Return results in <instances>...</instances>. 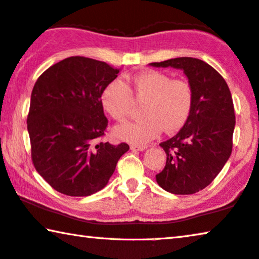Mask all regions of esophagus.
Wrapping results in <instances>:
<instances>
[{"mask_svg": "<svg viewBox=\"0 0 259 259\" xmlns=\"http://www.w3.org/2000/svg\"><path fill=\"white\" fill-rule=\"evenodd\" d=\"M130 149L133 150V151H143V150L146 149V146H144V145H136V144H133V145H130Z\"/></svg>", "mask_w": 259, "mask_h": 259, "instance_id": "34e87169", "label": "esophagus"}]
</instances>
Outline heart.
Segmentation results:
<instances>
[{"label":"heart","instance_id":"heart-1","mask_svg":"<svg viewBox=\"0 0 259 259\" xmlns=\"http://www.w3.org/2000/svg\"><path fill=\"white\" fill-rule=\"evenodd\" d=\"M142 105V118L114 129L115 136L135 144H145L160 131L173 134L186 124L194 108V90L184 79H173L168 73L149 70L131 78V89L116 78L101 93V106L115 121L130 115L134 96Z\"/></svg>","mask_w":259,"mask_h":259}]
</instances>
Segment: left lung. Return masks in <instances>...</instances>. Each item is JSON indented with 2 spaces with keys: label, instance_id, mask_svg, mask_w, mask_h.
Wrapping results in <instances>:
<instances>
[{
  "label": "left lung",
  "instance_id": "1",
  "mask_svg": "<svg viewBox=\"0 0 259 259\" xmlns=\"http://www.w3.org/2000/svg\"><path fill=\"white\" fill-rule=\"evenodd\" d=\"M150 64L181 69L195 97L194 108L183 128L160 143L167 160L155 179L171 194H196L215 179L231 157L235 128L231 91L223 76L202 60L176 57Z\"/></svg>",
  "mask_w": 259,
  "mask_h": 259
}]
</instances>
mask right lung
<instances>
[{
    "label": "right lung",
    "instance_id": "right-lung-1",
    "mask_svg": "<svg viewBox=\"0 0 259 259\" xmlns=\"http://www.w3.org/2000/svg\"><path fill=\"white\" fill-rule=\"evenodd\" d=\"M118 72L106 62L71 56L35 81L27 115L32 162L61 194L84 197L101 190L129 150L126 143L100 142L108 124L101 93Z\"/></svg>",
    "mask_w": 259,
    "mask_h": 259
}]
</instances>
